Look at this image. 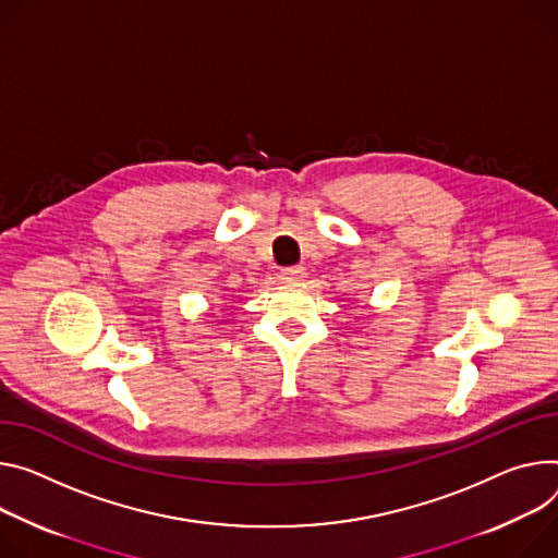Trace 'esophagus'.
Returning <instances> with one entry per match:
<instances>
[{
  "instance_id": "1",
  "label": "esophagus",
  "mask_w": 558,
  "mask_h": 558,
  "mask_svg": "<svg viewBox=\"0 0 558 558\" xmlns=\"http://www.w3.org/2000/svg\"><path fill=\"white\" fill-rule=\"evenodd\" d=\"M305 278H307V267H302V265L282 269V280L284 282H300V280H305Z\"/></svg>"
}]
</instances>
